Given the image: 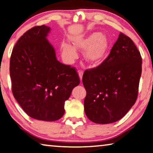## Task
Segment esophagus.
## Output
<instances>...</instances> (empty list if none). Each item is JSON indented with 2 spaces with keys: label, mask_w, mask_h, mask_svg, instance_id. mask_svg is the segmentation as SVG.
Returning a JSON list of instances; mask_svg holds the SVG:
<instances>
[{
  "label": "esophagus",
  "mask_w": 153,
  "mask_h": 153,
  "mask_svg": "<svg viewBox=\"0 0 153 153\" xmlns=\"http://www.w3.org/2000/svg\"><path fill=\"white\" fill-rule=\"evenodd\" d=\"M77 73H78V76L79 77V78H80V80H82V76H83V71L79 70L78 71H77Z\"/></svg>",
  "instance_id": "34e87169"
}]
</instances>
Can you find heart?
Listing matches in <instances>:
<instances>
[{"label": "heart", "mask_w": 153, "mask_h": 153, "mask_svg": "<svg viewBox=\"0 0 153 153\" xmlns=\"http://www.w3.org/2000/svg\"><path fill=\"white\" fill-rule=\"evenodd\" d=\"M73 45L66 42L61 43L62 55L68 63L76 59V50H85L84 57L88 63L93 66L102 64L109 54V42L105 34L95 32L82 39H75Z\"/></svg>", "instance_id": "heart-1"}]
</instances>
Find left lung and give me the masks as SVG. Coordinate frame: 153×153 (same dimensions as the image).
I'll list each match as a JSON object with an SVG mask.
<instances>
[{
	"label": "left lung",
	"mask_w": 153,
	"mask_h": 153,
	"mask_svg": "<svg viewBox=\"0 0 153 153\" xmlns=\"http://www.w3.org/2000/svg\"><path fill=\"white\" fill-rule=\"evenodd\" d=\"M141 64V54L134 42L120 33L106 59L83 74L87 91L84 107L88 119L107 124L128 113L137 98Z\"/></svg>",
	"instance_id": "8db88e82"
}]
</instances>
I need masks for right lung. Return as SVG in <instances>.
Here are the masks:
<instances>
[{"label": "right lung", "mask_w": 153, "mask_h": 153, "mask_svg": "<svg viewBox=\"0 0 153 153\" xmlns=\"http://www.w3.org/2000/svg\"><path fill=\"white\" fill-rule=\"evenodd\" d=\"M51 27L35 26L16 42L10 58V74L15 99L34 119L55 121L64 114V103L79 84L74 68L57 59L47 39Z\"/></svg>", "instance_id": "obj_1"}]
</instances>
